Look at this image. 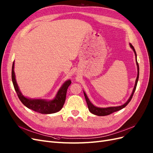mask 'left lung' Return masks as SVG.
Wrapping results in <instances>:
<instances>
[{
  "mask_svg": "<svg viewBox=\"0 0 153 153\" xmlns=\"http://www.w3.org/2000/svg\"><path fill=\"white\" fill-rule=\"evenodd\" d=\"M129 45H130L131 48L133 49V50L134 51V52H135L137 65V69H138V75H137V79H136V81H135V87H134V89L133 90V92H132V94H131V96L129 97V100L126 101V102L125 103L124 105H121V106H112V107H107V108H99V107H96V106H95L94 105H93L91 103V101H89V98H87L86 94L85 93V92H84L85 98V100H86V102H87V106H88V108H89V110L92 114H93L96 115H99V116H105V115H110V114H112L115 112H117V111H119L120 110L123 109L129 103V101H131L132 97L133 96L134 92H135V91L137 85V82H138V76H139V66H138V64L137 62V53H136V52H135V48H134V47H133V45L131 43H129Z\"/></svg>",
  "mask_w": 153,
  "mask_h": 153,
  "instance_id": "8db88e82",
  "label": "left lung"
}]
</instances>
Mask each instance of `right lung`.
I'll list each match as a JSON object with an SVG mask.
<instances>
[{"label": "right lung", "instance_id": "obj_1", "mask_svg": "<svg viewBox=\"0 0 153 153\" xmlns=\"http://www.w3.org/2000/svg\"><path fill=\"white\" fill-rule=\"evenodd\" d=\"M14 63H15V62H13L12 66V81L14 88H15L16 92L18 98L20 99L21 102L23 104L29 109L34 110L35 112L44 114L55 113L61 110L66 100L67 89L69 85L71 83L70 80H68L64 83V85L58 91L55 99L52 101H47L45 100H32L27 98L22 95L21 92L19 90V88L18 87L15 79V72H14Z\"/></svg>", "mask_w": 153, "mask_h": 153}]
</instances>
